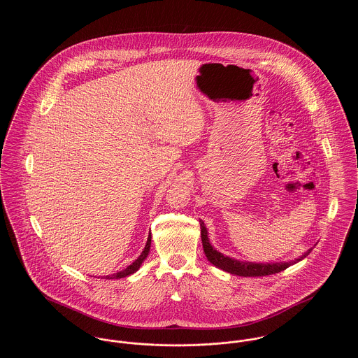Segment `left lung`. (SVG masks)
<instances>
[{
    "mask_svg": "<svg viewBox=\"0 0 358 358\" xmlns=\"http://www.w3.org/2000/svg\"><path fill=\"white\" fill-rule=\"evenodd\" d=\"M201 226V240H203V248H204L205 256L208 257V260L215 264L216 267L230 273V274H236V275H243V277H260V275H270V274H275L280 273L282 270H285L287 267H289L292 263H296L299 260H302L303 257L310 254L311 250H308L305 255L301 256L299 259L294 260V262H285V263H251V262H240L236 259H231L229 256L222 255L220 252H217L208 240V231L205 229L204 222H200Z\"/></svg>",
    "mask_w": 358,
    "mask_h": 358,
    "instance_id": "left-lung-1",
    "label": "left lung"
}]
</instances>
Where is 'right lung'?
Here are the masks:
<instances>
[{
	"mask_svg": "<svg viewBox=\"0 0 358 358\" xmlns=\"http://www.w3.org/2000/svg\"><path fill=\"white\" fill-rule=\"evenodd\" d=\"M150 245H152V236H149V238H148V243H146V247H145L143 252L141 254V256H139V257H138L132 264H129L125 270H122V271H120V273H115V274H111V275H106V278H107V280H113V278H122V277H127V275H129V274H134V273L141 267V264L143 263V260L146 259V256L149 255Z\"/></svg>",
	"mask_w": 358,
	"mask_h": 358,
	"instance_id": "1",
	"label": "right lung"
}]
</instances>
